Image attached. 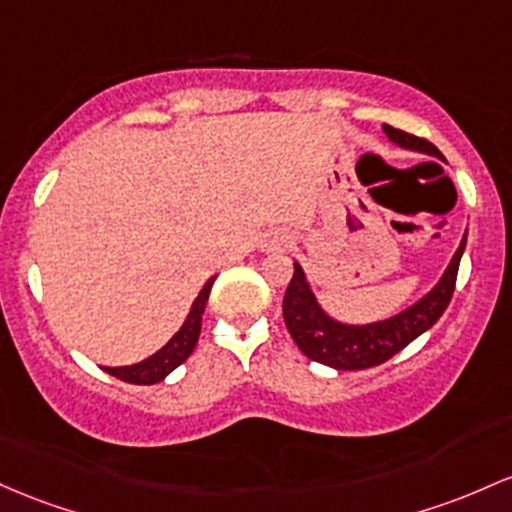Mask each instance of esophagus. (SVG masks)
<instances>
[{
    "mask_svg": "<svg viewBox=\"0 0 512 512\" xmlns=\"http://www.w3.org/2000/svg\"><path fill=\"white\" fill-rule=\"evenodd\" d=\"M286 243H289V238H286L284 233H274V235H269L265 247H267V250H279V247H284Z\"/></svg>",
    "mask_w": 512,
    "mask_h": 512,
    "instance_id": "1",
    "label": "esophagus"
}]
</instances>
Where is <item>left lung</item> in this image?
<instances>
[{
    "mask_svg": "<svg viewBox=\"0 0 512 512\" xmlns=\"http://www.w3.org/2000/svg\"><path fill=\"white\" fill-rule=\"evenodd\" d=\"M381 131L398 148L445 160L430 140L411 136V133L393 128L389 123H384ZM464 247L466 230L447 269L428 294L420 296L418 301L406 306L403 311L393 313L384 320H372V323H347V320L330 316L320 306L318 296L313 294V286L308 282L303 267L299 262H294V277H291L289 289L284 294L286 328H289L291 338L299 345L303 355L313 359V362L325 364V367L355 372V369H369L376 367V364H384L386 359L401 352L403 347L411 345L415 338H420L425 330H430L445 313L449 301H452Z\"/></svg>",
    "mask_w": 512,
    "mask_h": 512,
    "instance_id": "8db88e82",
    "label": "left lung"
}]
</instances>
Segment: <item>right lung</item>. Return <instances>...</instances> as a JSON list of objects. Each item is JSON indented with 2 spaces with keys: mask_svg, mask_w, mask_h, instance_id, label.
Instances as JSON below:
<instances>
[{
  "mask_svg": "<svg viewBox=\"0 0 512 512\" xmlns=\"http://www.w3.org/2000/svg\"><path fill=\"white\" fill-rule=\"evenodd\" d=\"M216 282V274L201 286L199 296H196L192 308H189V316L184 318L182 328L172 335L155 355L136 364H126V367H101L106 374L116 376V379L128 381V384H157V381L165 379L167 374H172L174 369L182 362H187V357L192 355L196 342H199L201 333V316L206 311V301H209L211 286Z\"/></svg>",
  "mask_w": 512,
  "mask_h": 512,
  "instance_id": "add662e5",
  "label": "right lung"
}]
</instances>
